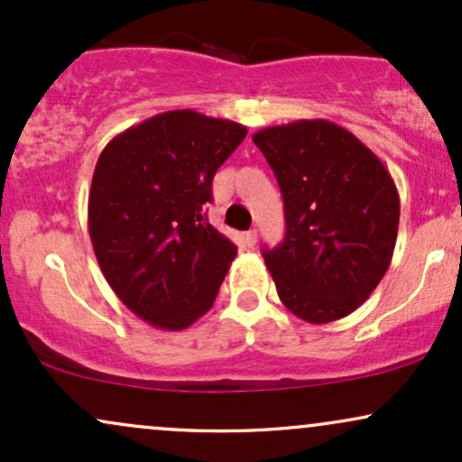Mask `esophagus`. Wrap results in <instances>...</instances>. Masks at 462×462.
Segmentation results:
<instances>
[{
    "label": "esophagus",
    "mask_w": 462,
    "mask_h": 462,
    "mask_svg": "<svg viewBox=\"0 0 462 462\" xmlns=\"http://www.w3.org/2000/svg\"><path fill=\"white\" fill-rule=\"evenodd\" d=\"M256 241H258V235H256V230H249V232H245V243L249 247H254L256 245Z\"/></svg>",
    "instance_id": "obj_1"
}]
</instances>
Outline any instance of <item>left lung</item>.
Instances as JSON below:
<instances>
[{
  "label": "left lung",
  "instance_id": "obj_1",
  "mask_svg": "<svg viewBox=\"0 0 462 462\" xmlns=\"http://www.w3.org/2000/svg\"><path fill=\"white\" fill-rule=\"evenodd\" d=\"M252 141L284 199V241L263 249L280 300L309 323L343 319L374 293L393 258L400 195L389 169L326 119L272 125Z\"/></svg>",
  "mask_w": 462,
  "mask_h": 462
}]
</instances>
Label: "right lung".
Wrapping results in <instances>:
<instances>
[{
  "label": "right lung",
  "instance_id": "add662e5",
  "mask_svg": "<svg viewBox=\"0 0 462 462\" xmlns=\"http://www.w3.org/2000/svg\"><path fill=\"white\" fill-rule=\"evenodd\" d=\"M247 128L169 110L116 134L95 164L88 235L106 282L143 321L184 330L210 310L236 245L206 221L217 169Z\"/></svg>",
  "mask_w": 462,
  "mask_h": 462
}]
</instances>
